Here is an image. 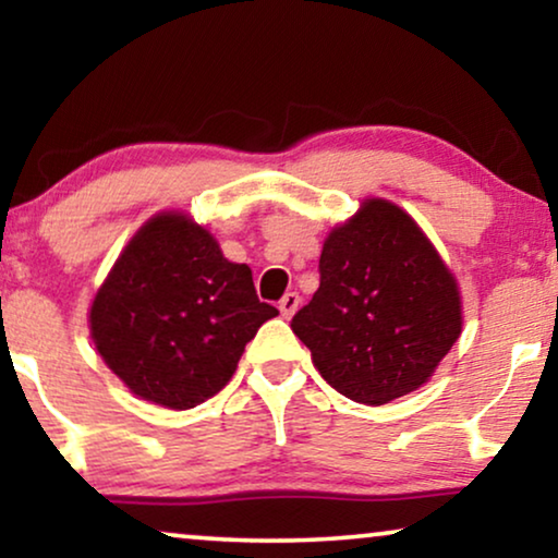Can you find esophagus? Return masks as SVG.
<instances>
[{
  "label": "esophagus",
  "instance_id": "34e87169",
  "mask_svg": "<svg viewBox=\"0 0 558 558\" xmlns=\"http://www.w3.org/2000/svg\"><path fill=\"white\" fill-rule=\"evenodd\" d=\"M299 303H301V295L299 293H286L283 299H280V303H278V308H280V316H286V318H291L295 311H299Z\"/></svg>",
  "mask_w": 558,
  "mask_h": 558
}]
</instances>
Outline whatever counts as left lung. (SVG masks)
Here are the masks:
<instances>
[{
    "label": "left lung",
    "instance_id": "8db88e82",
    "mask_svg": "<svg viewBox=\"0 0 558 558\" xmlns=\"http://www.w3.org/2000/svg\"><path fill=\"white\" fill-rule=\"evenodd\" d=\"M318 275L291 329L324 380L356 403L383 405L421 388L462 331L449 267L418 225L383 198L333 229Z\"/></svg>",
    "mask_w": 558,
    "mask_h": 558
}]
</instances>
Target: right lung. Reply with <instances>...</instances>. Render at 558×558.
I'll return each instance as SVG.
<instances>
[{"mask_svg": "<svg viewBox=\"0 0 558 558\" xmlns=\"http://www.w3.org/2000/svg\"><path fill=\"white\" fill-rule=\"evenodd\" d=\"M278 308L263 303L247 265L229 263L183 214L147 221L111 267L92 306V337L135 396L185 411L225 388Z\"/></svg>", "mask_w": 558, "mask_h": 558, "instance_id": "add662e5", "label": "right lung"}]
</instances>
